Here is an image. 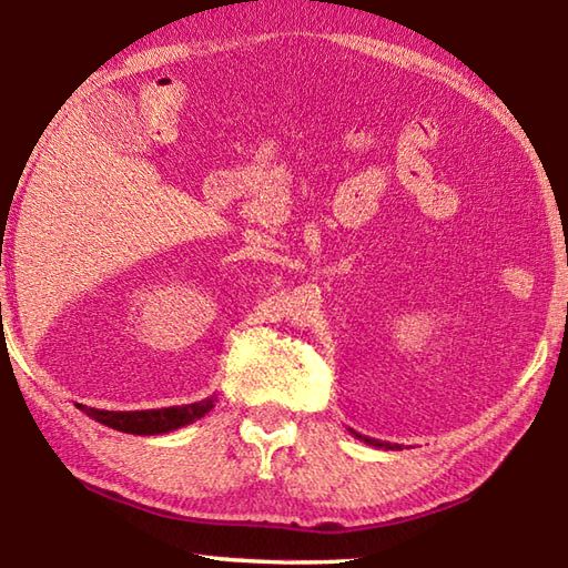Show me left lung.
Masks as SVG:
<instances>
[{
	"instance_id": "obj_1",
	"label": "left lung",
	"mask_w": 568,
	"mask_h": 568,
	"mask_svg": "<svg viewBox=\"0 0 568 568\" xmlns=\"http://www.w3.org/2000/svg\"><path fill=\"white\" fill-rule=\"evenodd\" d=\"M348 430H351V434H353L355 438H358V440H363V444H368V446H376V448H386V450H388V448H393L390 444H383V440H376V438H368V436H361V434H358V430H353V428H348Z\"/></svg>"
}]
</instances>
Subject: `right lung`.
Returning a JSON list of instances; mask_svg holds the SVG:
<instances>
[{
	"label": "right lung",
	"instance_id": "add662e5",
	"mask_svg": "<svg viewBox=\"0 0 568 568\" xmlns=\"http://www.w3.org/2000/svg\"><path fill=\"white\" fill-rule=\"evenodd\" d=\"M215 396L187 403V406H170V408H150V410H100V408H88L80 406L92 420L102 423V426H110L114 430H122V434L132 436H158V434H170V430H178L187 423L203 418L205 413L213 410Z\"/></svg>",
	"mask_w": 568,
	"mask_h": 568
}]
</instances>
